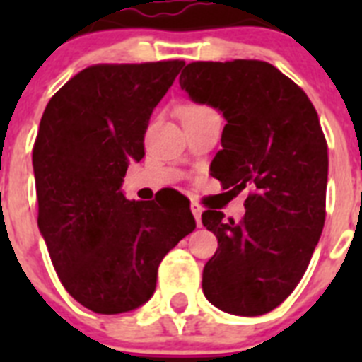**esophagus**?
Masks as SVG:
<instances>
[{
  "label": "esophagus",
  "mask_w": 362,
  "mask_h": 362,
  "mask_svg": "<svg viewBox=\"0 0 362 362\" xmlns=\"http://www.w3.org/2000/svg\"><path fill=\"white\" fill-rule=\"evenodd\" d=\"M190 210H192V214H194V217H196L197 226L203 225V223H201V214H203V209H201V204L199 203H192L190 204Z\"/></svg>",
  "instance_id": "1"
}]
</instances>
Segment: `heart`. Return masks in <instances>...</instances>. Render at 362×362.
<instances>
[{
	"label": "heart",
	"mask_w": 362,
	"mask_h": 362,
	"mask_svg": "<svg viewBox=\"0 0 362 362\" xmlns=\"http://www.w3.org/2000/svg\"><path fill=\"white\" fill-rule=\"evenodd\" d=\"M204 107H197V105H190V107H187L185 110H203Z\"/></svg>",
	"instance_id": "b5f03b06"
}]
</instances>
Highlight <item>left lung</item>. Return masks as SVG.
Masks as SVG:
<instances>
[{"mask_svg":"<svg viewBox=\"0 0 362 362\" xmlns=\"http://www.w3.org/2000/svg\"><path fill=\"white\" fill-rule=\"evenodd\" d=\"M179 85L226 121L214 177L230 192L250 190L239 223L203 212L219 243L204 264V297L233 315H263L305 276L325 226L328 148L317 112L267 62L190 63Z\"/></svg>","mask_w":362,"mask_h":362,"instance_id":"8db88e82","label":"left lung"}]
</instances>
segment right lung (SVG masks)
Returning <instances> with one entry per match:
<instances>
[{
	"label": "right lung",
	"instance_id": "right-lung-1",
	"mask_svg": "<svg viewBox=\"0 0 362 362\" xmlns=\"http://www.w3.org/2000/svg\"><path fill=\"white\" fill-rule=\"evenodd\" d=\"M185 62L94 65L52 95L32 166L37 226L59 281L95 313H123L153 296L158 267L196 228L190 203L129 201L130 161L145 156L152 110Z\"/></svg>",
	"mask_w": 362,
	"mask_h": 362
}]
</instances>
